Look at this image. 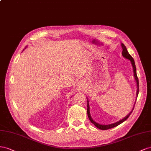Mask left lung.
Returning <instances> with one entry per match:
<instances>
[{"instance_id":"1","label":"left lung","mask_w":151,"mask_h":151,"mask_svg":"<svg viewBox=\"0 0 151 151\" xmlns=\"http://www.w3.org/2000/svg\"><path fill=\"white\" fill-rule=\"evenodd\" d=\"M122 49H123V51H122V55L123 56L126 58L128 60H130V61H131V63H132V67H133V73H134V77H135V79L136 80V82H137V96H138V94H139V79H138V77H137V70H136V66H135V61H134V59H133V58L131 56V55H130V54L128 53V52L127 49V47H125V45H124L123 44H122ZM133 110V108L132 109V111L130 112V113H129L127 116H126L125 117H124L123 119L119 120V122H117L116 123H112V124H106V125H104V124H99L96 122H95L92 119L91 116H90V107H89V102H88V98H87V114H88V117L90 119V121L91 122V123H92L95 126H96L97 128H98L99 129H101V130H107V129H110V128H114L116 126L119 125V124H120L121 123H122L123 122H124L125 120H127L128 119V118L130 116V115L131 114V113H132V111Z\"/></svg>"}]
</instances>
